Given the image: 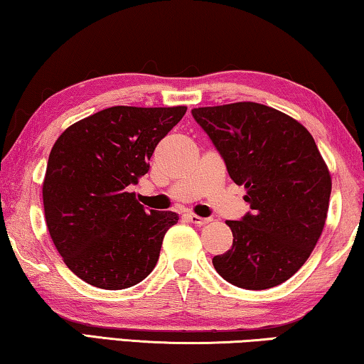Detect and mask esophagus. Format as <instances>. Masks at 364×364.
I'll return each instance as SVG.
<instances>
[{
  "instance_id": "obj_1",
  "label": "esophagus",
  "mask_w": 364,
  "mask_h": 364,
  "mask_svg": "<svg viewBox=\"0 0 364 364\" xmlns=\"http://www.w3.org/2000/svg\"><path fill=\"white\" fill-rule=\"evenodd\" d=\"M187 220L192 221V223H195L197 226H203V225H207V223H210V221H212V218H202V217H198V215H195V213H188Z\"/></svg>"
}]
</instances>
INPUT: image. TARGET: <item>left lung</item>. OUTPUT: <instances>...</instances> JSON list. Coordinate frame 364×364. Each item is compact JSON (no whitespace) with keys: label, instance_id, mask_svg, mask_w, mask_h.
Listing matches in <instances>:
<instances>
[{"label":"left lung","instance_id":"obj_1","mask_svg":"<svg viewBox=\"0 0 364 364\" xmlns=\"http://www.w3.org/2000/svg\"><path fill=\"white\" fill-rule=\"evenodd\" d=\"M251 212L228 220L233 246L215 256L225 281L247 291L292 277L322 235L331 177L312 134L286 113L255 102L193 108Z\"/></svg>","mask_w":364,"mask_h":364}]
</instances>
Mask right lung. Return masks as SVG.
Masks as SVG:
<instances>
[{"label": "right lung", "instance_id": "1", "mask_svg": "<svg viewBox=\"0 0 364 364\" xmlns=\"http://www.w3.org/2000/svg\"><path fill=\"white\" fill-rule=\"evenodd\" d=\"M187 107H112L73 123L52 147L42 183L46 223L62 259L95 287L119 291L149 276L173 212L147 213L129 186Z\"/></svg>", "mask_w": 364, "mask_h": 364}]
</instances>
